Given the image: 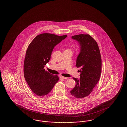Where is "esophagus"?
<instances>
[{"mask_svg":"<svg viewBox=\"0 0 127 127\" xmlns=\"http://www.w3.org/2000/svg\"><path fill=\"white\" fill-rule=\"evenodd\" d=\"M60 78H62V79H67V77H64V76H60Z\"/></svg>","mask_w":127,"mask_h":127,"instance_id":"34e87169","label":"esophagus"}]
</instances>
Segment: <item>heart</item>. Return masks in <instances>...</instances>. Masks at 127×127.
I'll return each instance as SVG.
<instances>
[{
    "label": "heart",
    "mask_w": 127,
    "mask_h": 127,
    "mask_svg": "<svg viewBox=\"0 0 127 127\" xmlns=\"http://www.w3.org/2000/svg\"><path fill=\"white\" fill-rule=\"evenodd\" d=\"M65 51L69 52L71 53H72V50H71V49H67V50H65Z\"/></svg>",
    "instance_id": "1"
}]
</instances>
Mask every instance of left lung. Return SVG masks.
Wrapping results in <instances>:
<instances>
[{"label": "left lung", "mask_w": 127, "mask_h": 127, "mask_svg": "<svg viewBox=\"0 0 127 127\" xmlns=\"http://www.w3.org/2000/svg\"><path fill=\"white\" fill-rule=\"evenodd\" d=\"M77 41L80 51L76 60V66L80 72V78H73L75 86L70 91L76 98H83L92 92L101 74L102 60L96 41L89 34H78L71 37Z\"/></svg>", "instance_id": "left-lung-1"}]
</instances>
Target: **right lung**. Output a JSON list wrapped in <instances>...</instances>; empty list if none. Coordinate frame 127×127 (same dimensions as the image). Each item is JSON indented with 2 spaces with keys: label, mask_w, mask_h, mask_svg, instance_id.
Here are the masks:
<instances>
[{
  "label": "right lung",
  "mask_w": 127,
  "mask_h": 127,
  "mask_svg": "<svg viewBox=\"0 0 127 127\" xmlns=\"http://www.w3.org/2000/svg\"><path fill=\"white\" fill-rule=\"evenodd\" d=\"M67 37L40 34L32 40L27 49L24 66V78L30 89L38 96L48 95L59 81L58 76L45 71L44 67L50 59L54 47Z\"/></svg>",
  "instance_id": "right-lung-1"
}]
</instances>
